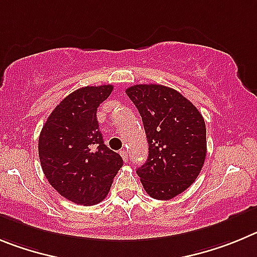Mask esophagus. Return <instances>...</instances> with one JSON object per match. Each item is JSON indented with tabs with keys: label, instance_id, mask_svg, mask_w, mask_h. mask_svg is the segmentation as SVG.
I'll list each match as a JSON object with an SVG mask.
<instances>
[{
	"label": "esophagus",
	"instance_id": "1",
	"mask_svg": "<svg viewBox=\"0 0 257 257\" xmlns=\"http://www.w3.org/2000/svg\"><path fill=\"white\" fill-rule=\"evenodd\" d=\"M120 155H121V157H123V159H124V161H125V163H128V161H129V156H128V152H126L125 149H123V150H121V151H120Z\"/></svg>",
	"mask_w": 257,
	"mask_h": 257
}]
</instances>
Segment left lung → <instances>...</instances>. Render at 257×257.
I'll use <instances>...</instances> for the list:
<instances>
[{"instance_id":"8db88e82","label":"left lung","mask_w":257,"mask_h":257,"mask_svg":"<svg viewBox=\"0 0 257 257\" xmlns=\"http://www.w3.org/2000/svg\"><path fill=\"white\" fill-rule=\"evenodd\" d=\"M142 116L149 157L137 174L156 200H170L196 180L206 157V125L196 106L160 84L126 88Z\"/></svg>"}]
</instances>
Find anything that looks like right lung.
Wrapping results in <instances>:
<instances>
[{"label": "right lung", "mask_w": 257, "mask_h": 257, "mask_svg": "<svg viewBox=\"0 0 257 257\" xmlns=\"http://www.w3.org/2000/svg\"><path fill=\"white\" fill-rule=\"evenodd\" d=\"M111 84L83 87L51 112L39 134L38 154L48 183L78 205H96L107 196L123 159L103 143L97 108Z\"/></svg>", "instance_id": "right-lung-1"}]
</instances>
